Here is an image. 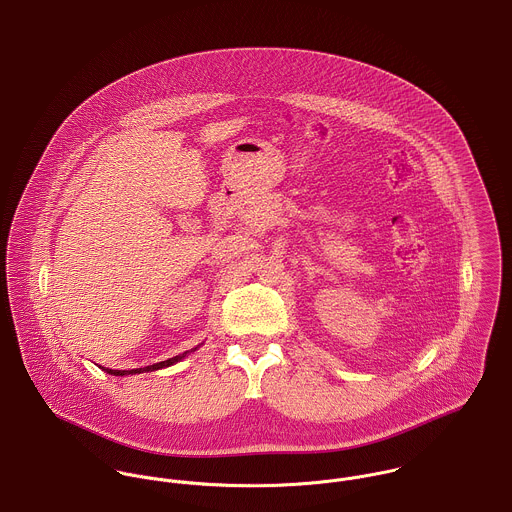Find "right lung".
I'll list each match as a JSON object with an SVG mask.
<instances>
[{"label": "right lung", "instance_id": "1", "mask_svg": "<svg viewBox=\"0 0 512 512\" xmlns=\"http://www.w3.org/2000/svg\"><path fill=\"white\" fill-rule=\"evenodd\" d=\"M193 351H197V347H195V349H191V351H185L183 354H177V356H173V358L161 360V362H158V364H152V366H144V368H134V370H111V368H103V370H107V374H113V376H128V374H140V372H154V370H159V368H167V366H171V364L179 362L181 358H185V356H187V353H193Z\"/></svg>", "mask_w": 512, "mask_h": 512}]
</instances>
